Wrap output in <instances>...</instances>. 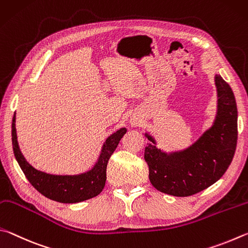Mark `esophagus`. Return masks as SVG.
Wrapping results in <instances>:
<instances>
[{
  "label": "esophagus",
  "instance_id": "esophagus-1",
  "mask_svg": "<svg viewBox=\"0 0 248 248\" xmlns=\"http://www.w3.org/2000/svg\"><path fill=\"white\" fill-rule=\"evenodd\" d=\"M138 124H140V123H138L137 121H132V125H134V126H137Z\"/></svg>",
  "mask_w": 248,
  "mask_h": 248
}]
</instances>
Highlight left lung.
I'll use <instances>...</instances> for the list:
<instances>
[{"instance_id":"left-lung-1","label":"left lung","mask_w":248,"mask_h":248,"mask_svg":"<svg viewBox=\"0 0 248 248\" xmlns=\"http://www.w3.org/2000/svg\"><path fill=\"white\" fill-rule=\"evenodd\" d=\"M218 113L214 125L188 149L167 155L155 145L145 148L149 180L155 188L176 197L197 194L216 183L232 162L237 142V108L231 87L215 77ZM155 144L154 138L147 135Z\"/></svg>"}]
</instances>
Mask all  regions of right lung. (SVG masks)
<instances>
[{
	"label": "right lung",
	"instance_id": "add662e5",
	"mask_svg": "<svg viewBox=\"0 0 248 248\" xmlns=\"http://www.w3.org/2000/svg\"><path fill=\"white\" fill-rule=\"evenodd\" d=\"M126 128H121L106 140L100 155L98 162L93 170L75 176L50 175L46 173L37 171L26 161L21 155L15 128V115L12 123V142L15 158L18 162L21 171L39 193L52 201L74 203L87 201L97 196L102 192L107 181V166L108 159L114 153L121 138L126 133Z\"/></svg>",
	"mask_w": 248,
	"mask_h": 248
}]
</instances>
